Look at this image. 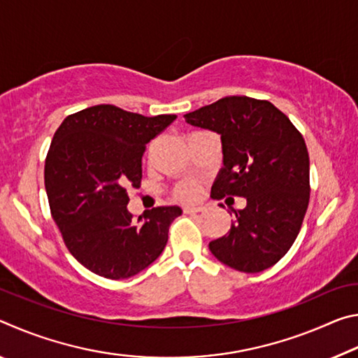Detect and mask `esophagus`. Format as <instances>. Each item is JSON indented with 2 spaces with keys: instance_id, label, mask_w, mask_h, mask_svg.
Instances as JSON below:
<instances>
[{
  "instance_id": "34e87169",
  "label": "esophagus",
  "mask_w": 358,
  "mask_h": 358,
  "mask_svg": "<svg viewBox=\"0 0 358 358\" xmlns=\"http://www.w3.org/2000/svg\"><path fill=\"white\" fill-rule=\"evenodd\" d=\"M203 208L199 207V205H187V207L183 208L185 213H199V211H202Z\"/></svg>"
}]
</instances>
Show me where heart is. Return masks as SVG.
I'll return each mask as SVG.
<instances>
[{
	"instance_id": "1",
	"label": "heart",
	"mask_w": 358,
	"mask_h": 358,
	"mask_svg": "<svg viewBox=\"0 0 358 358\" xmlns=\"http://www.w3.org/2000/svg\"><path fill=\"white\" fill-rule=\"evenodd\" d=\"M177 196L180 199H183V201H192V199L197 197L199 194V186L194 183V181H185V183H181L177 186Z\"/></svg>"
}]
</instances>
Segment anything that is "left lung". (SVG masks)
<instances>
[{
  "label": "left lung",
  "instance_id": "1",
  "mask_svg": "<svg viewBox=\"0 0 358 358\" xmlns=\"http://www.w3.org/2000/svg\"><path fill=\"white\" fill-rule=\"evenodd\" d=\"M186 123L221 136L222 169L211 197H245L229 234L210 241L230 268L259 273L294 245L310 202V156L303 136L268 101L226 96L185 115Z\"/></svg>",
  "mask_w": 358,
  "mask_h": 358
}]
</instances>
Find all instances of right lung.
I'll return each mask as SVG.
<instances>
[{
	"label": "right lung",
	"mask_w": 358,
	"mask_h": 358,
	"mask_svg": "<svg viewBox=\"0 0 358 358\" xmlns=\"http://www.w3.org/2000/svg\"><path fill=\"white\" fill-rule=\"evenodd\" d=\"M177 115L143 117L110 104L66 117L45 157L48 205L69 252L85 268L126 280L164 251L180 207H156L132 221L128 187L141 186L147 143Z\"/></svg>",
	"instance_id": "obj_1"
}]
</instances>
